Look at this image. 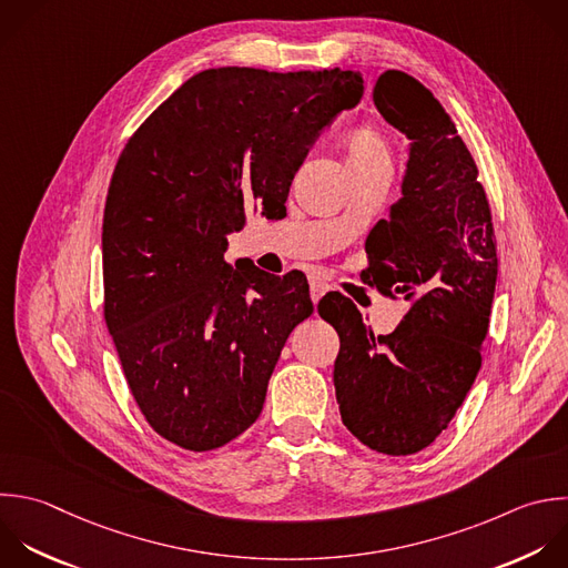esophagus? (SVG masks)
<instances>
[{"label": "esophagus", "instance_id": "obj_1", "mask_svg": "<svg viewBox=\"0 0 568 568\" xmlns=\"http://www.w3.org/2000/svg\"><path fill=\"white\" fill-rule=\"evenodd\" d=\"M328 284L322 282V280H311V297H313V304H317L322 300L324 293H328Z\"/></svg>", "mask_w": 568, "mask_h": 568}]
</instances>
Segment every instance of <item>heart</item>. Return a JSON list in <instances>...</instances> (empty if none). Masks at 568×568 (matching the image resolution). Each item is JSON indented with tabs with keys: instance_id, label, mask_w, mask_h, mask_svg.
<instances>
[{
	"instance_id": "obj_1",
	"label": "heart",
	"mask_w": 568,
	"mask_h": 568,
	"mask_svg": "<svg viewBox=\"0 0 568 568\" xmlns=\"http://www.w3.org/2000/svg\"><path fill=\"white\" fill-rule=\"evenodd\" d=\"M348 169H364L373 164H388V149L379 133L368 126L355 129L344 140Z\"/></svg>"
}]
</instances>
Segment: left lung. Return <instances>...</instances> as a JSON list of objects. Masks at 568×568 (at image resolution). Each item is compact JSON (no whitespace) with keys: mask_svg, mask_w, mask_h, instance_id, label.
<instances>
[{"mask_svg":"<svg viewBox=\"0 0 568 568\" xmlns=\"http://www.w3.org/2000/svg\"><path fill=\"white\" fill-rule=\"evenodd\" d=\"M373 102L406 135L408 160L402 197L366 237L362 280L408 302V313L379 337L339 293L317 313L339 335L333 382L344 426L377 453L410 455L448 426L481 366L497 248L477 166L433 93L386 71Z\"/></svg>","mask_w":568,"mask_h":568,"instance_id":"obj_1","label":"left lung"}]
</instances>
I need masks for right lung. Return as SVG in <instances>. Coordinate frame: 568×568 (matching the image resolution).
<instances>
[{"label":"right lung","mask_w":568,"mask_h":568,"mask_svg":"<svg viewBox=\"0 0 568 568\" xmlns=\"http://www.w3.org/2000/svg\"><path fill=\"white\" fill-rule=\"evenodd\" d=\"M355 71L209 69L129 140L104 211V317L131 393L169 442L211 450L262 413L291 331L313 313L304 273L229 266L246 213H286L315 138L359 104Z\"/></svg>","instance_id":"right-lung-1"}]
</instances>
